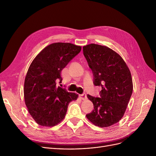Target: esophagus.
Returning <instances> with one entry per match:
<instances>
[{
    "mask_svg": "<svg viewBox=\"0 0 156 156\" xmlns=\"http://www.w3.org/2000/svg\"><path fill=\"white\" fill-rule=\"evenodd\" d=\"M79 98L81 99L82 100H85L87 98V94H80L79 95Z\"/></svg>",
    "mask_w": 156,
    "mask_h": 156,
    "instance_id": "1",
    "label": "esophagus"
}]
</instances>
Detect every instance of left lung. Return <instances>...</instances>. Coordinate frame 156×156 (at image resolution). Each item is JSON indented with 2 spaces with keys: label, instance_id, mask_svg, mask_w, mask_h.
<instances>
[{
  "label": "left lung",
  "instance_id": "8db88e82",
  "mask_svg": "<svg viewBox=\"0 0 156 156\" xmlns=\"http://www.w3.org/2000/svg\"><path fill=\"white\" fill-rule=\"evenodd\" d=\"M83 54L94 76V84L101 87L100 97L88 95L94 109L88 119L99 127L119 122L133 91L130 72L124 60L108 47L95 44L83 46Z\"/></svg>",
  "mask_w": 156,
  "mask_h": 156
}]
</instances>
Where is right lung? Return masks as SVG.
<instances>
[{
    "label": "right lung",
    "instance_id": "obj_1",
    "mask_svg": "<svg viewBox=\"0 0 156 156\" xmlns=\"http://www.w3.org/2000/svg\"><path fill=\"white\" fill-rule=\"evenodd\" d=\"M80 50L81 47L71 43H53L44 48L30 64L24 81V101L38 125H57L65 117L69 103L77 99V94L56 84L62 81V69Z\"/></svg>",
    "mask_w": 156,
    "mask_h": 156
}]
</instances>
